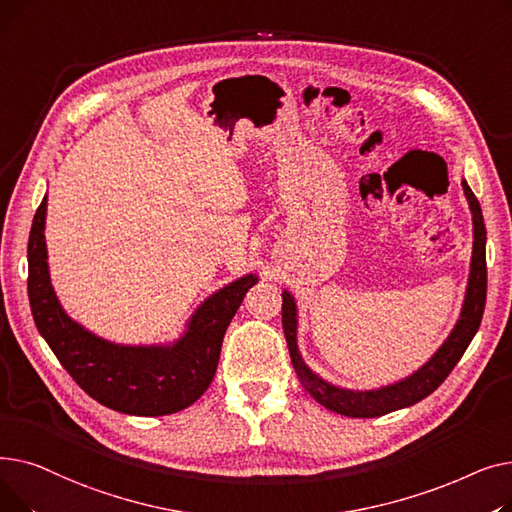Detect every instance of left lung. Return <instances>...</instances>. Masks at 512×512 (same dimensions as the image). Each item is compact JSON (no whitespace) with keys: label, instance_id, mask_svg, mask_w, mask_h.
<instances>
[{"label":"left lung","instance_id":"1","mask_svg":"<svg viewBox=\"0 0 512 512\" xmlns=\"http://www.w3.org/2000/svg\"><path fill=\"white\" fill-rule=\"evenodd\" d=\"M463 191L469 199L473 211V257H471V276L467 286V297L461 311L459 324L454 326L448 340L442 344L440 351L425 363L411 378L402 380L394 386L371 390V392H353L336 388L317 375L305 365L297 348V305L288 292L282 294V328L286 344L290 351V361L297 371L303 388L330 411H336L346 417H380L398 409H405L432 394L461 361L467 346L471 344L475 332L479 330L483 309H486V292H488V267H486V224L477 197L463 182Z\"/></svg>","mask_w":512,"mask_h":512}]
</instances>
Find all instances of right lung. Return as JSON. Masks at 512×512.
<instances>
[{
	"label": "right lung",
	"mask_w": 512,
	"mask_h": 512,
	"mask_svg": "<svg viewBox=\"0 0 512 512\" xmlns=\"http://www.w3.org/2000/svg\"><path fill=\"white\" fill-rule=\"evenodd\" d=\"M41 201L29 236V301L39 334L70 378L103 407L126 415L159 417L191 407L218 369L230 321L257 282L245 276L215 292L193 315L174 346H118L83 330L62 311L49 284Z\"/></svg>",
	"instance_id": "obj_1"
}]
</instances>
